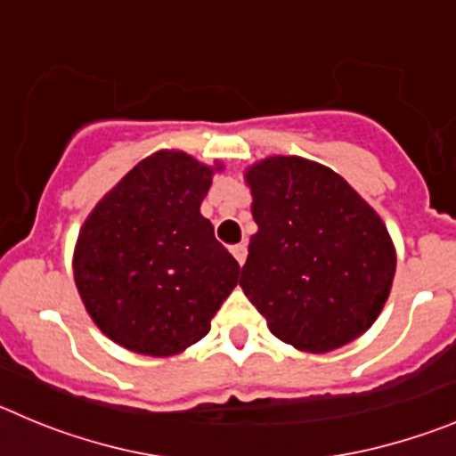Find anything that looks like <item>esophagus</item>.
Here are the masks:
<instances>
[{
	"label": "esophagus",
	"instance_id": "obj_1",
	"mask_svg": "<svg viewBox=\"0 0 456 456\" xmlns=\"http://www.w3.org/2000/svg\"><path fill=\"white\" fill-rule=\"evenodd\" d=\"M231 253L235 256L237 263L244 265V260H247V244H235V247L231 248Z\"/></svg>",
	"mask_w": 456,
	"mask_h": 456
}]
</instances>
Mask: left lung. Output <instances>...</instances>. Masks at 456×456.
Wrapping results in <instances>:
<instances>
[{"instance_id": "8db88e82", "label": "left lung", "mask_w": 456, "mask_h": 456, "mask_svg": "<svg viewBox=\"0 0 456 456\" xmlns=\"http://www.w3.org/2000/svg\"><path fill=\"white\" fill-rule=\"evenodd\" d=\"M257 232L240 285L269 331L308 354L363 336L388 301L395 244L377 209L329 167L272 155L244 171Z\"/></svg>"}]
</instances>
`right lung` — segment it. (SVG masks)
Returning a JSON list of instances; mask_svg holds the SVG:
<instances>
[{
    "label": "right lung",
    "instance_id": "right-lung-1",
    "mask_svg": "<svg viewBox=\"0 0 456 456\" xmlns=\"http://www.w3.org/2000/svg\"><path fill=\"white\" fill-rule=\"evenodd\" d=\"M184 151L141 159L88 212L72 273L100 331L143 356L183 354L208 336L240 265L200 215L215 173Z\"/></svg>",
    "mask_w": 456,
    "mask_h": 456
}]
</instances>
